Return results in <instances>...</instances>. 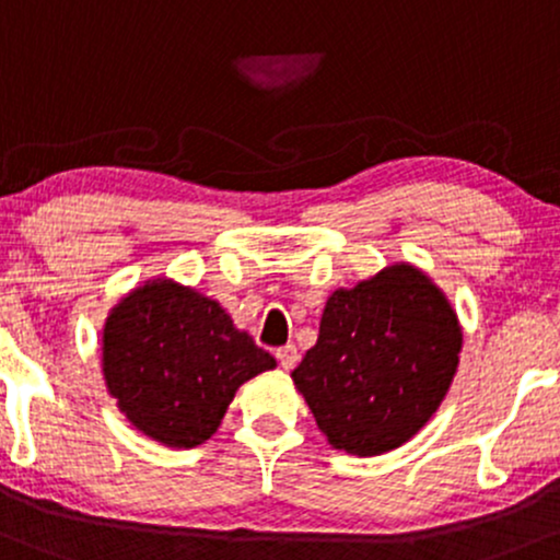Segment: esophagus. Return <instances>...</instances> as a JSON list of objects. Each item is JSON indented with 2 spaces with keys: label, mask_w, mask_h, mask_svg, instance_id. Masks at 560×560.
Masks as SVG:
<instances>
[{
  "label": "esophagus",
  "mask_w": 560,
  "mask_h": 560,
  "mask_svg": "<svg viewBox=\"0 0 560 560\" xmlns=\"http://www.w3.org/2000/svg\"><path fill=\"white\" fill-rule=\"evenodd\" d=\"M275 357H278L282 370H293V368H296V362H299L296 347H280L278 351H275Z\"/></svg>",
  "instance_id": "1"
}]
</instances>
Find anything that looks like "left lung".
Wrapping results in <instances>:
<instances>
[{"instance_id": "left-lung-1", "label": "left lung", "mask_w": 560, "mask_h": 560, "mask_svg": "<svg viewBox=\"0 0 560 560\" xmlns=\"http://www.w3.org/2000/svg\"><path fill=\"white\" fill-rule=\"evenodd\" d=\"M460 349L447 296L412 264H392L330 293L317 343L291 378L332 447L383 455L439 410Z\"/></svg>"}]
</instances>
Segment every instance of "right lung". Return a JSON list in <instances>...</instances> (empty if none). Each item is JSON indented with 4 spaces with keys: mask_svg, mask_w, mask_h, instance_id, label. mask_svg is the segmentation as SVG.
Wrapping results in <instances>:
<instances>
[{
    "mask_svg": "<svg viewBox=\"0 0 560 560\" xmlns=\"http://www.w3.org/2000/svg\"><path fill=\"white\" fill-rule=\"evenodd\" d=\"M272 368L219 301L174 280H148L105 319V386L129 423L166 447L211 439L237 388Z\"/></svg>",
    "mask_w": 560,
    "mask_h": 560,
    "instance_id": "1",
    "label": "right lung"
}]
</instances>
